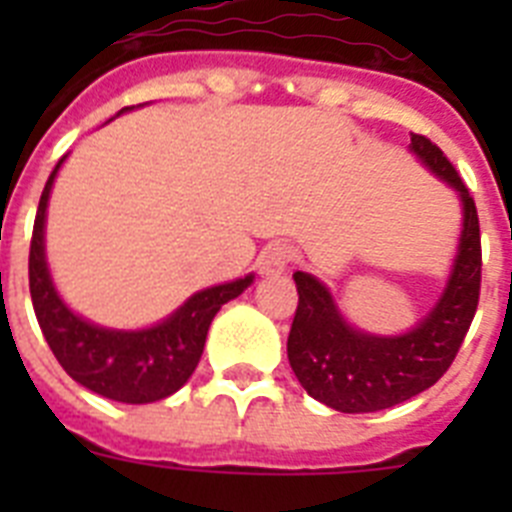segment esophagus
<instances>
[{
  "mask_svg": "<svg viewBox=\"0 0 512 512\" xmlns=\"http://www.w3.org/2000/svg\"><path fill=\"white\" fill-rule=\"evenodd\" d=\"M292 256L295 253H292L287 243H269L259 256V271L264 277H277V274L287 271Z\"/></svg>",
  "mask_w": 512,
  "mask_h": 512,
  "instance_id": "obj_1",
  "label": "esophagus"
}]
</instances>
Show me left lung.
Here are the masks:
<instances>
[{
	"mask_svg": "<svg viewBox=\"0 0 512 512\" xmlns=\"http://www.w3.org/2000/svg\"><path fill=\"white\" fill-rule=\"evenodd\" d=\"M410 153L461 205V233L436 305L405 333H369L348 323L336 297L307 271H295L300 305L287 338L289 366L305 392L338 413H377L433 387L449 369L479 302V220L469 189L425 135L410 133Z\"/></svg>",
	"mask_w": 512,
	"mask_h": 512,
	"instance_id": "1",
	"label": "left lung"
}]
</instances>
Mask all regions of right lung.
Segmentation results:
<instances>
[{
	"mask_svg": "<svg viewBox=\"0 0 512 512\" xmlns=\"http://www.w3.org/2000/svg\"><path fill=\"white\" fill-rule=\"evenodd\" d=\"M135 107H125L115 117ZM61 158L40 194L30 243V297L35 318L58 364L74 382L115 402L146 405L182 390L200 364L212 318L225 302L243 295L253 274L194 292L158 323L146 328H107L71 310L58 292L45 256V220Z\"/></svg>",
	"mask_w": 512,
	"mask_h": 512,
	"instance_id": "right-lung-1",
	"label": "right lung"
}]
</instances>
